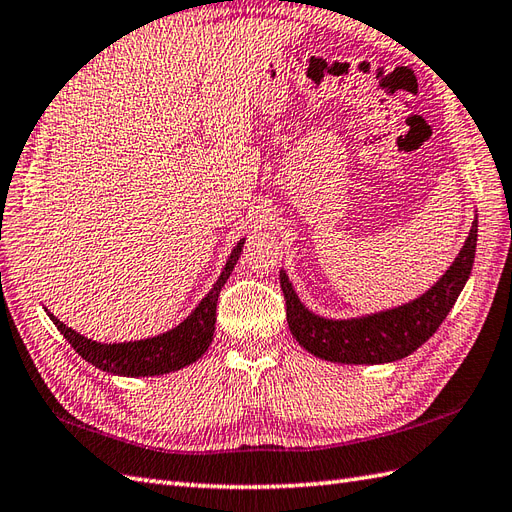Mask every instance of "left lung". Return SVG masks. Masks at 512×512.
Returning a JSON list of instances; mask_svg holds the SVG:
<instances>
[{
  "label": "left lung",
  "instance_id": "left-lung-1",
  "mask_svg": "<svg viewBox=\"0 0 512 512\" xmlns=\"http://www.w3.org/2000/svg\"><path fill=\"white\" fill-rule=\"evenodd\" d=\"M478 219L473 221L460 254L430 291L404 306L384 313L332 321L310 313L299 302L293 286L280 271V286L286 299V321L295 341L317 358L345 365H380L393 363L426 343L439 330L456 299L469 280L476 258Z\"/></svg>",
  "mask_w": 512,
  "mask_h": 512
}]
</instances>
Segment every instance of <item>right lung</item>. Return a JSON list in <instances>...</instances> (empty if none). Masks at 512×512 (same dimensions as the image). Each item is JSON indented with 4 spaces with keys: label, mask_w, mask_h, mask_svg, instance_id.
Returning <instances> with one entry per match:
<instances>
[{
    "label": "right lung",
    "mask_w": 512,
    "mask_h": 512,
    "mask_svg": "<svg viewBox=\"0 0 512 512\" xmlns=\"http://www.w3.org/2000/svg\"><path fill=\"white\" fill-rule=\"evenodd\" d=\"M245 239L236 243L232 254L228 258L226 267H223L219 280L215 282L210 293L199 302V306L193 313L186 317L178 328H173L165 334H158L154 339L143 341H130V343H97L86 339V336L78 334L65 326L60 319H56L52 313H47L49 319L54 321V326L60 330V334L71 343L84 360L97 369L108 371L112 376H160V373L178 371L186 365L195 363L202 356L208 345L213 343L215 321H217V299L221 293V286L226 284L230 273L236 265V260L241 256Z\"/></svg>",
    "instance_id": "1"
}]
</instances>
